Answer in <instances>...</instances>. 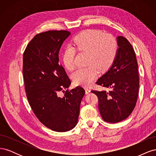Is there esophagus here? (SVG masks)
I'll list each match as a JSON object with an SVG mask.
<instances>
[{"mask_svg": "<svg viewBox=\"0 0 156 156\" xmlns=\"http://www.w3.org/2000/svg\"><path fill=\"white\" fill-rule=\"evenodd\" d=\"M84 90H85V93L86 94H88L89 92H90V89L88 88H84Z\"/></svg>", "mask_w": 156, "mask_h": 156, "instance_id": "34e87169", "label": "esophagus"}]
</instances>
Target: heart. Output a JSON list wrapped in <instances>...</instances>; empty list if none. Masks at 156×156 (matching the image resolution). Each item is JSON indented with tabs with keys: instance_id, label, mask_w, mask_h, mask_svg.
Returning a JSON list of instances; mask_svg holds the SVG:
<instances>
[{
	"instance_id": "obj_1",
	"label": "heart",
	"mask_w": 156,
	"mask_h": 156,
	"mask_svg": "<svg viewBox=\"0 0 156 156\" xmlns=\"http://www.w3.org/2000/svg\"><path fill=\"white\" fill-rule=\"evenodd\" d=\"M72 46L66 48L62 54L65 68L72 70L75 67V50L88 53V64H94L100 70L111 66L118 52V42L115 37L109 34H103L98 30L89 29L82 31L72 40ZM94 66L80 68L72 74V79L77 85L88 86L98 75Z\"/></svg>"
}]
</instances>
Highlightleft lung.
Masks as SVG:
<instances>
[{
  "label": "left lung",
  "instance_id": "8db88e82",
  "mask_svg": "<svg viewBox=\"0 0 156 156\" xmlns=\"http://www.w3.org/2000/svg\"><path fill=\"white\" fill-rule=\"evenodd\" d=\"M117 55L112 66L96 84L108 91L92 90L98 98V108L103 120L116 123L126 119L137 100L139 77L134 49L123 36L116 37Z\"/></svg>",
  "mask_w": 156,
  "mask_h": 156
}]
</instances>
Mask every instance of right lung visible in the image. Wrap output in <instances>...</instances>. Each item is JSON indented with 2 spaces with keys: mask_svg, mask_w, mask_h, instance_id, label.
Returning <instances> with one entry per match:
<instances>
[{
  "mask_svg": "<svg viewBox=\"0 0 156 156\" xmlns=\"http://www.w3.org/2000/svg\"><path fill=\"white\" fill-rule=\"evenodd\" d=\"M67 30H49L37 34L23 53V73L28 101L34 115L51 130L65 132L77 125L80 105L85 91L83 88H69L71 81L58 54ZM63 98L58 96L59 91Z\"/></svg>",
  "mask_w": 156,
  "mask_h": 156,
  "instance_id": "right-lung-1",
  "label": "right lung"
}]
</instances>
